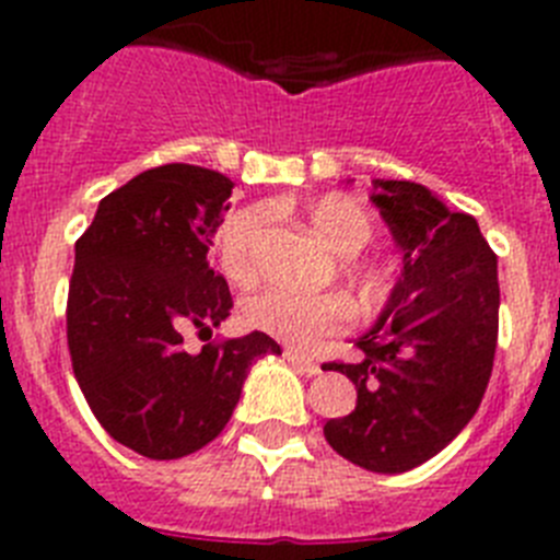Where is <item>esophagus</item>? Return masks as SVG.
Wrapping results in <instances>:
<instances>
[{
	"label": "esophagus",
	"mask_w": 560,
	"mask_h": 560,
	"mask_svg": "<svg viewBox=\"0 0 560 560\" xmlns=\"http://www.w3.org/2000/svg\"><path fill=\"white\" fill-rule=\"evenodd\" d=\"M285 359H289L291 364H294V368H300V370H303L305 375H316V373H323V370H319V361H316L314 355H308V353H300V350H294V348H285Z\"/></svg>",
	"instance_id": "obj_1"
}]
</instances>
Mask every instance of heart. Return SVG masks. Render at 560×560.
<instances>
[{
	"label": "heart",
	"mask_w": 560,
	"mask_h": 560,
	"mask_svg": "<svg viewBox=\"0 0 560 560\" xmlns=\"http://www.w3.org/2000/svg\"><path fill=\"white\" fill-rule=\"evenodd\" d=\"M308 224L341 255H353L375 232L370 210L353 196L328 192L308 207ZM264 230V215L257 210L235 212L219 232L221 266L232 280H249L257 271V241ZM246 323L264 334L291 345H314L323 336L336 334L353 319V305L341 294H311V291L269 285L257 291L244 305Z\"/></svg>",
	"instance_id": "1"
}]
</instances>
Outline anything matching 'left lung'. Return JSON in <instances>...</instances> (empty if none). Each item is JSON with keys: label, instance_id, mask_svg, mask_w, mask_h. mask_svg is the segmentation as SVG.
Here are the masks:
<instances>
[{"label": "left lung", "instance_id": "1", "mask_svg": "<svg viewBox=\"0 0 560 560\" xmlns=\"http://www.w3.org/2000/svg\"><path fill=\"white\" fill-rule=\"evenodd\" d=\"M375 207L404 252V271L364 359L328 361L355 384V409L325 423L336 454L375 474L427 463L482 404L499 336L497 255L474 215L423 185L375 182Z\"/></svg>", "mask_w": 560, "mask_h": 560}]
</instances>
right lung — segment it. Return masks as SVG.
Segmentation results:
<instances>
[{
  "mask_svg": "<svg viewBox=\"0 0 560 560\" xmlns=\"http://www.w3.org/2000/svg\"><path fill=\"white\" fill-rule=\"evenodd\" d=\"M232 187L199 165L151 167L108 192L75 244L67 345L78 387L101 427L148 459L219 438L252 361L280 353L260 330L185 350V328L210 334L232 311L207 260Z\"/></svg>",
  "mask_w": 560,
  "mask_h": 560,
  "instance_id": "1",
  "label": "right lung"
}]
</instances>
